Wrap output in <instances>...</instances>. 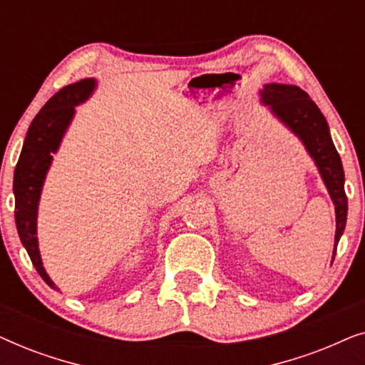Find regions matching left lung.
I'll list each match as a JSON object with an SVG mask.
<instances>
[{"label":"left lung","mask_w":365,"mask_h":365,"mask_svg":"<svg viewBox=\"0 0 365 365\" xmlns=\"http://www.w3.org/2000/svg\"><path fill=\"white\" fill-rule=\"evenodd\" d=\"M261 101L271 109L279 121L286 124L301 139L307 153L316 163L321 178L326 184L331 199L336 206V239H334V256H336L339 239H341L347 221V196L344 191V169L336 146H334L326 118L317 104L309 98L306 91L292 84H264Z\"/></svg>","instance_id":"1"}]
</instances>
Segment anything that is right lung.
<instances>
[{
    "label": "right lung",
    "mask_w": 365,
    "mask_h": 365,
    "mask_svg": "<svg viewBox=\"0 0 365 365\" xmlns=\"http://www.w3.org/2000/svg\"><path fill=\"white\" fill-rule=\"evenodd\" d=\"M94 89H96V79L93 78L81 79L59 89L29 124L21 156L14 169V221H16L19 239L28 251L34 269L53 289L58 287L44 271L38 249L36 221L39 196H41L44 178L51 166V154L58 151L64 133L71 124L74 106L86 101Z\"/></svg>",
    "instance_id": "right-lung-1"
}]
</instances>
